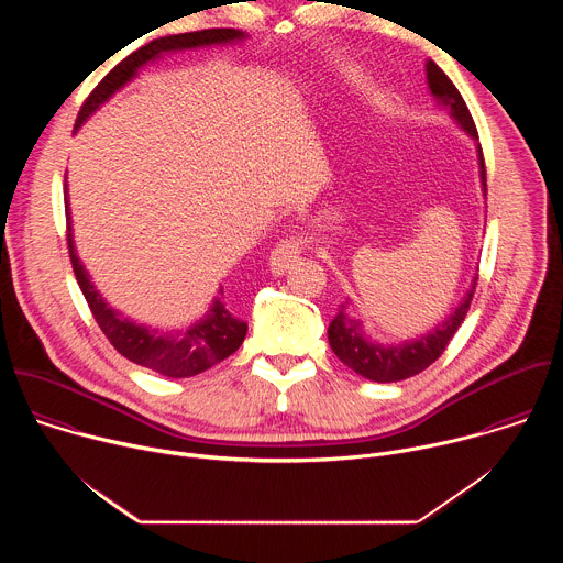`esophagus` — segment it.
I'll list each match as a JSON object with an SVG mask.
<instances>
[{
    "instance_id": "1",
    "label": "esophagus",
    "mask_w": 563,
    "mask_h": 563,
    "mask_svg": "<svg viewBox=\"0 0 563 563\" xmlns=\"http://www.w3.org/2000/svg\"><path fill=\"white\" fill-rule=\"evenodd\" d=\"M302 252V238H285L274 247L272 256H269V267L276 276L285 274L300 256Z\"/></svg>"
}]
</instances>
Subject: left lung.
Wrapping results in <instances>:
<instances>
[{
    "mask_svg": "<svg viewBox=\"0 0 563 563\" xmlns=\"http://www.w3.org/2000/svg\"><path fill=\"white\" fill-rule=\"evenodd\" d=\"M426 77H428V87L432 91V96L437 98V102L445 109H450V115L454 118V122L476 142L478 133L474 126V120L461 98V93L456 91V87L452 85V79L432 62L428 59L426 64ZM476 153H478V174H481V189H484L486 196V165H484V151H481V144L476 142ZM476 289V276L472 280V287L467 289V294L463 296V300L459 302V307L443 320L441 325L432 328L428 334L415 339V341H404V343H394V345H383L376 341H369L363 332V323L358 318L345 313V305H341L339 313L334 316V320L330 323L328 330V339L330 345L334 350V354L356 374L376 380V383H394V380H404L410 378L419 372H423L426 367H430L448 347V343L452 341V336L456 334V330L461 328L463 318L470 309L472 296Z\"/></svg>",
    "mask_w": 563,
    "mask_h": 563,
    "instance_id": "1",
    "label": "left lung"
}]
</instances>
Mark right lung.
Instances as JSON below:
<instances>
[{
	"mask_svg": "<svg viewBox=\"0 0 563 563\" xmlns=\"http://www.w3.org/2000/svg\"><path fill=\"white\" fill-rule=\"evenodd\" d=\"M247 35L235 29H207L196 33H180L148 42L146 46L137 48L129 57H124L109 75H104L102 82L93 89V93L87 98L75 120V129L82 126L115 91H120L126 82L137 75V70L146 64L157 59L165 53L185 51V48H200V46H213V44H233L245 40ZM66 202V240H68V254L70 265L77 278L79 289H82L96 323L104 332V336L111 341V345L131 363L148 367L157 374H165L172 378H187L196 376L211 365L224 361L231 356L240 345H243L247 336V323L235 318L220 296H224L220 287V296L213 298L209 311L185 332H157L146 325L133 323L131 318H124L120 311L109 307L102 298V294L96 289V285L89 278V272L79 263L75 254V243L70 233V209H68V191H64Z\"/></svg>",
	"mask_w": 563,
	"mask_h": 563,
	"instance_id": "right-lung-1",
	"label": "right lung"
}]
</instances>
